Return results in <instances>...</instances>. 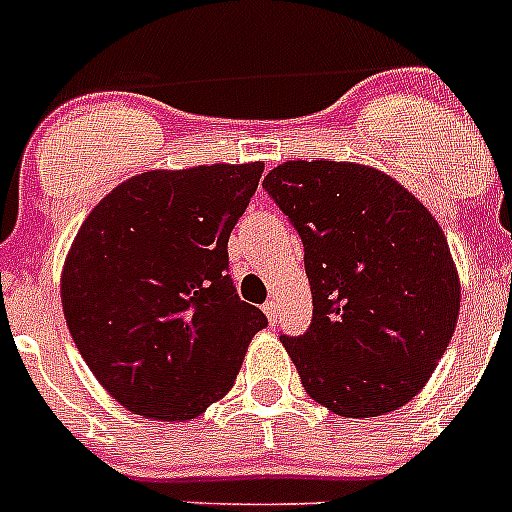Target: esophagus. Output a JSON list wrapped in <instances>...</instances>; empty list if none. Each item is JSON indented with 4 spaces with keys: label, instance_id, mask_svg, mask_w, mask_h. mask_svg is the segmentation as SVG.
<instances>
[{
    "label": "esophagus",
    "instance_id": "obj_1",
    "mask_svg": "<svg viewBox=\"0 0 512 512\" xmlns=\"http://www.w3.org/2000/svg\"><path fill=\"white\" fill-rule=\"evenodd\" d=\"M262 310H265L267 321H270V323H278V310H280V305L275 303V300H267V303L262 305Z\"/></svg>",
    "mask_w": 512,
    "mask_h": 512
}]
</instances>
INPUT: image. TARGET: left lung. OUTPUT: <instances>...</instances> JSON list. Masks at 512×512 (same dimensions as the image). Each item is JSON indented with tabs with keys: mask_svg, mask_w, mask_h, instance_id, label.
<instances>
[{
	"mask_svg": "<svg viewBox=\"0 0 512 512\" xmlns=\"http://www.w3.org/2000/svg\"><path fill=\"white\" fill-rule=\"evenodd\" d=\"M262 186L303 240L313 323L280 341L308 396L353 419L404 407L460 315L437 219L399 181L348 161H285Z\"/></svg>",
	"mask_w": 512,
	"mask_h": 512,
	"instance_id": "obj_1",
	"label": "left lung"
}]
</instances>
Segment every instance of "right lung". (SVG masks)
<instances>
[{
    "label": "right lung",
    "mask_w": 512,
    "mask_h": 512,
    "mask_svg": "<svg viewBox=\"0 0 512 512\" xmlns=\"http://www.w3.org/2000/svg\"><path fill=\"white\" fill-rule=\"evenodd\" d=\"M265 166L143 171L100 199L62 267L70 336L128 412L186 422L222 399L267 326L229 278L227 242Z\"/></svg>",
    "instance_id": "1"
}]
</instances>
